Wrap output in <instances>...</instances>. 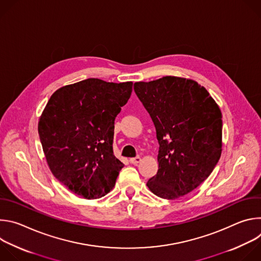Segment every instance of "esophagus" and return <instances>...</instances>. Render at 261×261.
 Listing matches in <instances>:
<instances>
[{
    "label": "esophagus",
    "mask_w": 261,
    "mask_h": 261,
    "mask_svg": "<svg viewBox=\"0 0 261 261\" xmlns=\"http://www.w3.org/2000/svg\"><path fill=\"white\" fill-rule=\"evenodd\" d=\"M140 161H141V158H140L139 156H137V157H134V158H131V159H130V163H132V164H134V165L138 164Z\"/></svg>",
    "instance_id": "esophagus-1"
}]
</instances>
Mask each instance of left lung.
<instances>
[{"label": "left lung", "instance_id": "1", "mask_svg": "<svg viewBox=\"0 0 261 261\" xmlns=\"http://www.w3.org/2000/svg\"><path fill=\"white\" fill-rule=\"evenodd\" d=\"M134 92L155 125L160 145L158 172L146 186L165 199L190 193L221 156L219 106L196 82L175 76L135 83Z\"/></svg>", "mask_w": 261, "mask_h": 261}]
</instances>
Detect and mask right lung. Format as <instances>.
Masks as SVG:
<instances>
[{
    "instance_id": "1",
    "label": "right lung",
    "mask_w": 261,
    "mask_h": 261,
    "mask_svg": "<svg viewBox=\"0 0 261 261\" xmlns=\"http://www.w3.org/2000/svg\"><path fill=\"white\" fill-rule=\"evenodd\" d=\"M132 86L88 79L48 100L38 133L53 174L71 192L96 199L114 188L124 167L114 154L115 120Z\"/></svg>"
}]
</instances>
